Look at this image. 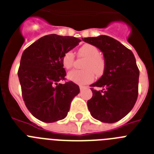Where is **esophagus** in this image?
Here are the masks:
<instances>
[{
  "label": "esophagus",
  "instance_id": "esophagus-1",
  "mask_svg": "<svg viewBox=\"0 0 154 154\" xmlns=\"http://www.w3.org/2000/svg\"><path fill=\"white\" fill-rule=\"evenodd\" d=\"M85 88H86L85 86H80V90H81V91H82V90L85 89Z\"/></svg>",
  "mask_w": 154,
  "mask_h": 154
}]
</instances>
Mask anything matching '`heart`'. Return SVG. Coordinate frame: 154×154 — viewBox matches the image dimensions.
I'll use <instances>...</instances> for the list:
<instances>
[{"label": "heart", "mask_w": 154, "mask_h": 154, "mask_svg": "<svg viewBox=\"0 0 154 154\" xmlns=\"http://www.w3.org/2000/svg\"><path fill=\"white\" fill-rule=\"evenodd\" d=\"M79 56L85 57L83 65V70H72L68 73L69 81L77 85H87L91 83L95 78L94 73L98 76L103 74L105 63L100 57V52L97 47L92 44L83 45L78 51ZM74 53L72 51H66L62 58V65L66 69H70L74 62Z\"/></svg>", "instance_id": "b5f03b06"}]
</instances>
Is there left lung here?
Returning <instances> with one entry per match:
<instances>
[{
  "mask_svg": "<svg viewBox=\"0 0 154 154\" xmlns=\"http://www.w3.org/2000/svg\"><path fill=\"white\" fill-rule=\"evenodd\" d=\"M103 53L105 68L102 77L91 87L92 97L88 100L91 116L103 122L112 123L127 116L138 98L139 70L132 51L107 35L84 38Z\"/></svg>",
  "mask_w": 154,
  "mask_h": 154,
  "instance_id": "1",
  "label": "left lung"
}]
</instances>
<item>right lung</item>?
I'll use <instances>...</instances> for the list:
<instances>
[{
	"label": "right lung",
	"instance_id": "obj_1",
	"mask_svg": "<svg viewBox=\"0 0 154 154\" xmlns=\"http://www.w3.org/2000/svg\"><path fill=\"white\" fill-rule=\"evenodd\" d=\"M81 39L55 34L45 35L23 51L18 77L25 105L33 116L45 122L66 118L71 101L80 92L72 81L58 84L66 75L62 62L66 51Z\"/></svg>",
	"mask_w": 154,
	"mask_h": 154
}]
</instances>
